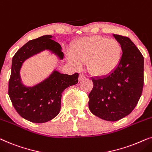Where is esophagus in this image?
<instances>
[{
  "label": "esophagus",
  "mask_w": 152,
  "mask_h": 152,
  "mask_svg": "<svg viewBox=\"0 0 152 152\" xmlns=\"http://www.w3.org/2000/svg\"><path fill=\"white\" fill-rule=\"evenodd\" d=\"M85 78H86V76H85L83 74H80L79 77H78V80H79V81L83 80V79H85Z\"/></svg>",
  "instance_id": "obj_1"
}]
</instances>
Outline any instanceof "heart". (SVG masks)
<instances>
[{
    "label": "heart",
    "mask_w": 152,
    "mask_h": 152,
    "mask_svg": "<svg viewBox=\"0 0 152 152\" xmlns=\"http://www.w3.org/2000/svg\"><path fill=\"white\" fill-rule=\"evenodd\" d=\"M72 50L67 53L68 61L78 69L88 62V71L95 76L113 72L120 64L123 53L120 42L99 35L79 39Z\"/></svg>",
    "instance_id": "heart-1"
}]
</instances>
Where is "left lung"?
<instances>
[{
    "label": "left lung",
    "instance_id": "left-lung-1",
    "mask_svg": "<svg viewBox=\"0 0 152 152\" xmlns=\"http://www.w3.org/2000/svg\"><path fill=\"white\" fill-rule=\"evenodd\" d=\"M122 46L120 64L108 76L92 78L89 109L102 120L110 122L127 116L137 104L144 84V58L129 37L113 35Z\"/></svg>",
    "mask_w": 152,
    "mask_h": 152
}]
</instances>
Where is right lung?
<instances>
[{"instance_id":"right-lung-1","label":"right lung","mask_w":152,"mask_h":152,"mask_svg":"<svg viewBox=\"0 0 152 152\" xmlns=\"http://www.w3.org/2000/svg\"><path fill=\"white\" fill-rule=\"evenodd\" d=\"M52 37L44 35L28 42L17 50L12 61L8 94L20 116L31 122H46L57 116L61 108L63 91L78 81V73L68 75L55 70L35 86L26 87L21 83L20 69L23 62L32 56L48 50L63 59L61 46Z\"/></svg>"}]
</instances>
